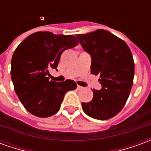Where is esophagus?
Returning <instances> with one entry per match:
<instances>
[{
  "instance_id": "esophagus-1",
  "label": "esophagus",
  "mask_w": 151,
  "mask_h": 151,
  "mask_svg": "<svg viewBox=\"0 0 151 151\" xmlns=\"http://www.w3.org/2000/svg\"><path fill=\"white\" fill-rule=\"evenodd\" d=\"M82 88H83V87H82V86H80L78 85V90H82Z\"/></svg>"
}]
</instances>
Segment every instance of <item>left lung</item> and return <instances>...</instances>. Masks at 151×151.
<instances>
[{
    "label": "left lung",
    "instance_id": "obj_1",
    "mask_svg": "<svg viewBox=\"0 0 151 151\" xmlns=\"http://www.w3.org/2000/svg\"><path fill=\"white\" fill-rule=\"evenodd\" d=\"M83 50L91 57V73L99 75L100 90L93 91V99L82 103L83 111L97 120H108L119 113L132 88L134 62L126 43L111 32L99 29L77 35Z\"/></svg>",
    "mask_w": 151,
    "mask_h": 151
}]
</instances>
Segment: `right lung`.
I'll return each mask as SVG.
<instances>
[{"label": "right lung", "instance_id": "add662e5", "mask_svg": "<svg viewBox=\"0 0 151 151\" xmlns=\"http://www.w3.org/2000/svg\"><path fill=\"white\" fill-rule=\"evenodd\" d=\"M78 44L73 35L39 31L25 39L11 60V78L18 99L30 113L48 117L59 111L66 92L77 88L73 80L49 81V71L57 68L62 52Z\"/></svg>", "mask_w": 151, "mask_h": 151}]
</instances>
